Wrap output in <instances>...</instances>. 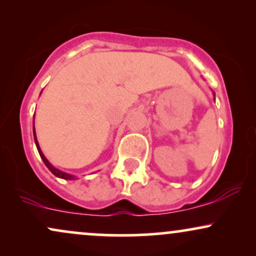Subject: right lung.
I'll use <instances>...</instances> for the list:
<instances>
[{"mask_svg":"<svg viewBox=\"0 0 256 256\" xmlns=\"http://www.w3.org/2000/svg\"><path fill=\"white\" fill-rule=\"evenodd\" d=\"M33 134H34V140H36V149H38V152H39V155H40V158H42V161H44V163H45V166L46 167H48V169H50V172L54 175H56V176H58V178H66V180H72L74 178L75 176H72V175H70V174H66V173H64V172H60V170H58V169H56L54 167V166L51 164L50 162L48 161V160H46V158L44 156V154L42 152V150H40V148H39V144H38V140H36V130H34V122H33Z\"/></svg>","mask_w":256,"mask_h":256,"instance_id":"add662e5","label":"right lung"}]
</instances>
